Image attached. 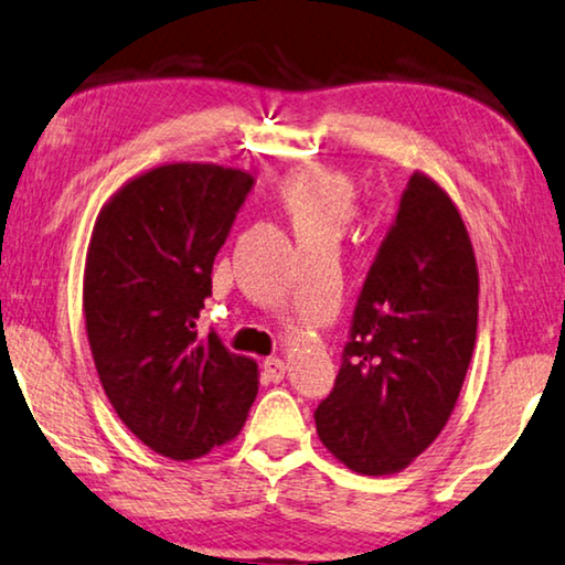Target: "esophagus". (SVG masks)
I'll list each match as a JSON object with an SVG mask.
<instances>
[{
    "label": "esophagus",
    "mask_w": 565,
    "mask_h": 565,
    "mask_svg": "<svg viewBox=\"0 0 565 565\" xmlns=\"http://www.w3.org/2000/svg\"><path fill=\"white\" fill-rule=\"evenodd\" d=\"M263 374L267 382H280L285 377V362L277 356H269L263 362Z\"/></svg>",
    "instance_id": "obj_1"
}]
</instances>
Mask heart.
<instances>
[{
  "mask_svg": "<svg viewBox=\"0 0 565 565\" xmlns=\"http://www.w3.org/2000/svg\"><path fill=\"white\" fill-rule=\"evenodd\" d=\"M296 234L339 236L356 214V188L349 175L323 166H300L275 185Z\"/></svg>",
  "mask_w": 565,
  "mask_h": 565,
  "instance_id": "obj_1",
  "label": "heart"
}]
</instances>
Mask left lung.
<instances>
[{
	"label": "left lung",
	"mask_w": 565,
	"mask_h": 565,
	"mask_svg": "<svg viewBox=\"0 0 565 565\" xmlns=\"http://www.w3.org/2000/svg\"><path fill=\"white\" fill-rule=\"evenodd\" d=\"M479 318L477 257L448 193L413 173L359 292L323 446L351 471L405 469L444 430L469 370Z\"/></svg>",
	"instance_id": "1"
}]
</instances>
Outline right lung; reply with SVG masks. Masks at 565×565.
<instances>
[{
  "mask_svg": "<svg viewBox=\"0 0 565 565\" xmlns=\"http://www.w3.org/2000/svg\"><path fill=\"white\" fill-rule=\"evenodd\" d=\"M252 185L244 170L173 162L121 185L94 224L84 313L96 372L121 423L168 459L232 440L257 397L255 359L195 329Z\"/></svg>",
  "mask_w": 565,
  "mask_h": 565,
  "instance_id": "right-lung-1",
  "label": "right lung"
}]
</instances>
